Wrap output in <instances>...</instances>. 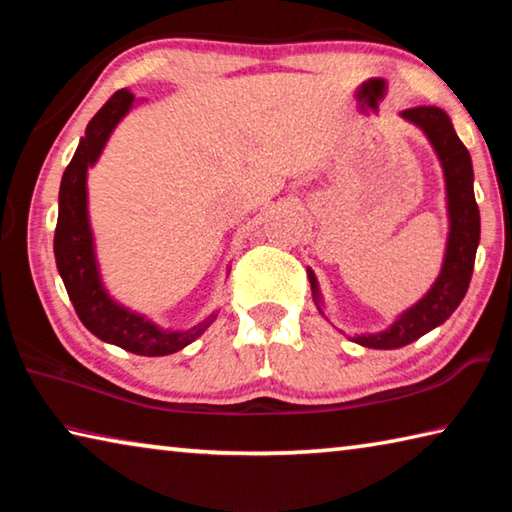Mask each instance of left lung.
<instances>
[{
	"instance_id": "1",
	"label": "left lung",
	"mask_w": 512,
	"mask_h": 512,
	"mask_svg": "<svg viewBox=\"0 0 512 512\" xmlns=\"http://www.w3.org/2000/svg\"><path fill=\"white\" fill-rule=\"evenodd\" d=\"M406 121H411L427 135L433 151H436L440 167L445 173V192H447V216H449V235L443 268L431 289L415 302L413 307L402 311L391 327L377 334H359L352 336L354 343L363 348L375 350H395L404 348L420 336L431 332L433 327L443 325L461 305L467 287H470L474 257L479 248L481 237V216L474 198V171L472 158L465 144L458 140L452 126V119L445 110L436 106H418L402 112ZM311 293L320 314H323V298H320L318 280L311 268H307Z\"/></svg>"
}]
</instances>
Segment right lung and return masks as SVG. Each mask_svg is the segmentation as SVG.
Here are the masks:
<instances>
[{
    "mask_svg": "<svg viewBox=\"0 0 512 512\" xmlns=\"http://www.w3.org/2000/svg\"><path fill=\"white\" fill-rule=\"evenodd\" d=\"M133 101V92H115L85 128V137H81L79 149L60 180L54 255L76 314L97 339L142 357H164L196 341L214 323L216 314H210L194 327L173 332L119 305L108 296L101 282L88 216V169L99 160L108 137L133 108Z\"/></svg>",
    "mask_w": 512,
    "mask_h": 512,
    "instance_id": "obj_1",
    "label": "right lung"
}]
</instances>
